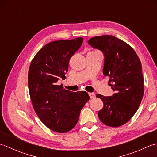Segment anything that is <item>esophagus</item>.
<instances>
[{
    "label": "esophagus",
    "instance_id": "34e87169",
    "mask_svg": "<svg viewBox=\"0 0 157 157\" xmlns=\"http://www.w3.org/2000/svg\"><path fill=\"white\" fill-rule=\"evenodd\" d=\"M89 97H90V98H94L95 97V94H94V93H89Z\"/></svg>",
    "mask_w": 157,
    "mask_h": 157
}]
</instances>
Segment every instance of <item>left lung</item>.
Masks as SVG:
<instances>
[{
    "instance_id": "1",
    "label": "left lung",
    "mask_w": 157,
    "mask_h": 157,
    "mask_svg": "<svg viewBox=\"0 0 157 157\" xmlns=\"http://www.w3.org/2000/svg\"><path fill=\"white\" fill-rule=\"evenodd\" d=\"M88 43L104 53L103 74L109 77L115 92L112 96L96 95L104 103L98 113L99 119L107 126L120 127L132 119L142 100L141 62L132 47L111 35L95 36Z\"/></svg>"
}]
</instances>
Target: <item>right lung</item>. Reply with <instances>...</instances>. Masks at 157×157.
I'll return each instance as SVG.
<instances>
[{"mask_svg":"<svg viewBox=\"0 0 157 157\" xmlns=\"http://www.w3.org/2000/svg\"><path fill=\"white\" fill-rule=\"evenodd\" d=\"M83 38L53 41L44 46L32 60L28 82L34 111L44 124L58 133L71 130L89 100L87 92H72L58 85L66 78L69 60L82 43Z\"/></svg>","mask_w":157,"mask_h":157,"instance_id":"1","label":"right lung"}]
</instances>
